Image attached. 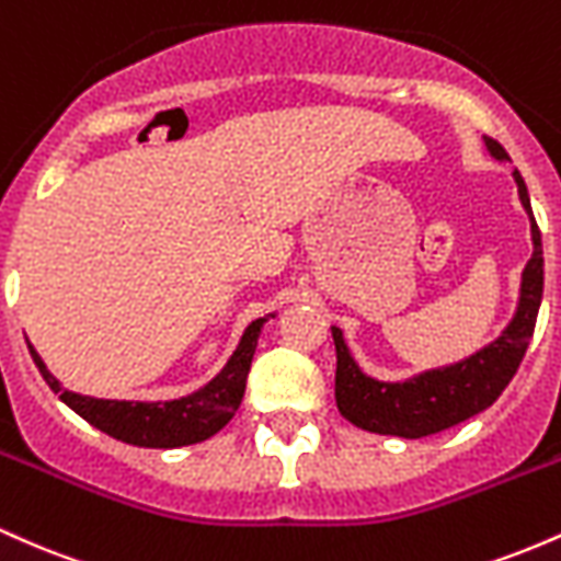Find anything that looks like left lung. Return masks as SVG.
Masks as SVG:
<instances>
[{
  "label": "left lung",
  "instance_id": "8db88e82",
  "mask_svg": "<svg viewBox=\"0 0 561 561\" xmlns=\"http://www.w3.org/2000/svg\"><path fill=\"white\" fill-rule=\"evenodd\" d=\"M485 147L495 160H508V152L495 139L485 137ZM514 182L523 208L530 216L533 255L523 272L517 311L506 330L499 340L465 362L422 371L405 382H379L364 375L362 366L353 362L340 327H332L334 351H337L334 401L347 422L377 435L411 437V440L427 437L485 411L517 375L543 298V248H540V229L533 216L530 195L519 171H514Z\"/></svg>",
  "mask_w": 561,
  "mask_h": 561
}]
</instances>
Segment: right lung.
I'll return each mask as SVG.
<instances>
[{"instance_id": "right-lung-1", "label": "right lung", "mask_w": 561, "mask_h": 561, "mask_svg": "<svg viewBox=\"0 0 561 561\" xmlns=\"http://www.w3.org/2000/svg\"><path fill=\"white\" fill-rule=\"evenodd\" d=\"M268 317H274V313H268ZM268 317L248 324L227 366L208 385H203L192 396L176 398V401H107V398H92L66 390L60 379L42 362L36 347L28 340L25 343H28V353L42 371L44 382L92 427L139 448H179L208 440L240 409L259 334Z\"/></svg>"}]
</instances>
